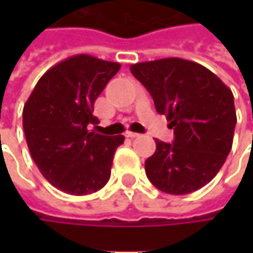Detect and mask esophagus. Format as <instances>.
<instances>
[{"label": "esophagus", "mask_w": 253, "mask_h": 253, "mask_svg": "<svg viewBox=\"0 0 253 253\" xmlns=\"http://www.w3.org/2000/svg\"><path fill=\"white\" fill-rule=\"evenodd\" d=\"M125 136H126V138H131V139H133V138H139V133H136V132L126 131L125 132Z\"/></svg>", "instance_id": "obj_1"}]
</instances>
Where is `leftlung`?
Masks as SVG:
<instances>
[{
  "label": "left lung",
  "mask_w": 253,
  "mask_h": 253,
  "mask_svg": "<svg viewBox=\"0 0 253 253\" xmlns=\"http://www.w3.org/2000/svg\"><path fill=\"white\" fill-rule=\"evenodd\" d=\"M129 69L174 131L173 143L155 141L156 151L145 162L148 179L174 196L204 187L232 148L237 124L232 91L207 67L180 57L142 62Z\"/></svg>",
  "instance_id": "obj_1"
}]
</instances>
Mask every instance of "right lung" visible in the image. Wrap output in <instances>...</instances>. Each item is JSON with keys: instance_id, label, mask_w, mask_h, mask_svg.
Masks as SVG:
<instances>
[{"instance_id": "add662e5", "label": "right lung", "mask_w": 253, "mask_h": 253, "mask_svg": "<svg viewBox=\"0 0 253 253\" xmlns=\"http://www.w3.org/2000/svg\"><path fill=\"white\" fill-rule=\"evenodd\" d=\"M121 64L76 54L54 64L39 79L22 112L31 156L43 177L72 196L102 189L111 176L122 135L90 129L98 124L94 102Z\"/></svg>"}]
</instances>
